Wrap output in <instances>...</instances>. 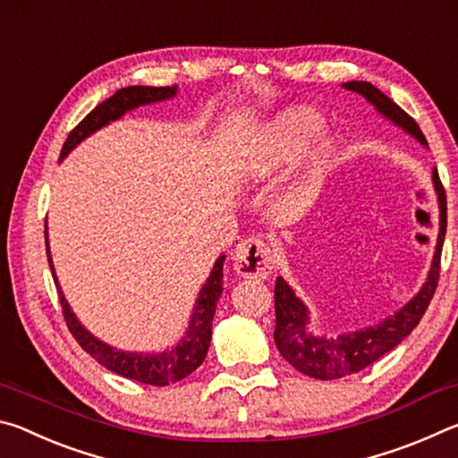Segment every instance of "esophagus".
<instances>
[{
  "label": "esophagus",
  "instance_id": "obj_1",
  "mask_svg": "<svg viewBox=\"0 0 458 458\" xmlns=\"http://www.w3.org/2000/svg\"><path fill=\"white\" fill-rule=\"evenodd\" d=\"M234 268L238 275L248 278H267L273 270V252L270 246L260 238H244L234 248Z\"/></svg>",
  "mask_w": 458,
  "mask_h": 458
}]
</instances>
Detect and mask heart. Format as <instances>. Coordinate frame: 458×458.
<instances>
[{
	"instance_id": "heart-1",
	"label": "heart",
	"mask_w": 458,
	"mask_h": 458,
	"mask_svg": "<svg viewBox=\"0 0 458 458\" xmlns=\"http://www.w3.org/2000/svg\"><path fill=\"white\" fill-rule=\"evenodd\" d=\"M325 127L327 123L315 108L299 106L283 113L260 137V143L254 147L246 165L248 172L257 177H265L276 172L278 167L293 164L321 137ZM333 157H335V147L327 143L315 161L317 169L327 167Z\"/></svg>"
}]
</instances>
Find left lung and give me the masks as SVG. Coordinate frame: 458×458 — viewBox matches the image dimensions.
I'll list each match as a JSON object with an SVG mask.
<instances>
[{"label":"left lung","mask_w":458,"mask_h":458,"mask_svg":"<svg viewBox=\"0 0 458 458\" xmlns=\"http://www.w3.org/2000/svg\"><path fill=\"white\" fill-rule=\"evenodd\" d=\"M344 89L358 92L369 105H374L376 111L384 114L387 121H392L394 125L402 127L408 135H412L416 141L428 147V141H426L418 123L406 111H402L390 97H386L382 90L376 89L374 84L352 81L345 82ZM432 182L440 208V232L437 240V252H434L430 273L426 283L422 284V289L398 313L387 317V319L374 325V327L344 333V335L337 337L315 335V333L309 331V311L303 305V301L294 294V291L284 283L283 276L276 278L275 344L283 358L294 369H299L301 374L311 376L315 379H337L347 374H355V371H361L363 368L371 366V363L382 358L387 352H392L420 323L422 315L430 305L432 294L437 291L440 273V252H443V242L446 234V196L437 169H432Z\"/></svg>","instance_id":"8db88e82"}]
</instances>
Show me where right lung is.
I'll return each instance as SVG.
<instances>
[{
  "label": "right lung",
  "mask_w": 458,
  "mask_h": 458,
  "mask_svg": "<svg viewBox=\"0 0 458 458\" xmlns=\"http://www.w3.org/2000/svg\"><path fill=\"white\" fill-rule=\"evenodd\" d=\"M175 92H177L175 84L174 87H127V89L117 90L111 98L103 100V103L92 108L87 117H84L79 125L71 131V135H68L64 145H62L60 159H64L76 145L84 141V139L95 133V131H98L100 127L108 125L111 121L121 119L123 114L131 111V108L159 103V100H167L175 97ZM44 236H46V252H48L50 270H52L54 283H56L58 299H60L62 313H64L68 329H71L72 337L79 341L82 350L89 355H92L100 366H105L106 369H111L123 377L137 379V382L149 384V386L175 384L201 366V361L206 360L208 347H210L212 319L216 313V305H218V299L222 294V276H224L222 268H224V259H226L224 254L216 260L210 276H208L206 284L201 286L196 307H193L188 331L183 333V337L177 341L174 347H167V350L159 353L121 352L97 339L92 333H89L82 327L79 319H76V315L71 311V305H68V301L64 299V293L60 289L56 273H54L50 248H48V232H44Z\"/></svg>",
  "instance_id": "1"
}]
</instances>
